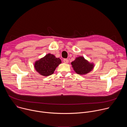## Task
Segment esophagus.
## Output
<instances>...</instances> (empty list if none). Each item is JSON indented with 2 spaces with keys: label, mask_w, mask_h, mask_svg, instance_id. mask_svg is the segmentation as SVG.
I'll use <instances>...</instances> for the list:
<instances>
[{
  "label": "esophagus",
  "mask_w": 127,
  "mask_h": 127,
  "mask_svg": "<svg viewBox=\"0 0 127 127\" xmlns=\"http://www.w3.org/2000/svg\"><path fill=\"white\" fill-rule=\"evenodd\" d=\"M63 62L65 63H68L69 62V60L68 59H63Z\"/></svg>",
  "instance_id": "esophagus-1"
}]
</instances>
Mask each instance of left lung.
Returning <instances> with one entry per match:
<instances>
[{
    "instance_id": "8db88e82",
    "label": "left lung",
    "mask_w": 127,
    "mask_h": 127,
    "mask_svg": "<svg viewBox=\"0 0 127 127\" xmlns=\"http://www.w3.org/2000/svg\"><path fill=\"white\" fill-rule=\"evenodd\" d=\"M72 67L78 74L84 75L91 71L94 66L93 63H89L83 57H79L71 62Z\"/></svg>"
}]
</instances>
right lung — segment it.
Wrapping results in <instances>:
<instances>
[{
    "label": "right lung",
    "instance_id": "add662e5",
    "mask_svg": "<svg viewBox=\"0 0 127 127\" xmlns=\"http://www.w3.org/2000/svg\"><path fill=\"white\" fill-rule=\"evenodd\" d=\"M61 63L60 58H56L51 54L37 61L34 63V68L38 73L44 76H48L54 73L57 67Z\"/></svg>",
    "mask_w": 127,
    "mask_h": 127
}]
</instances>
